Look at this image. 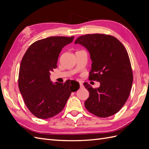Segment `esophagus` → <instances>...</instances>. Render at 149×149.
Segmentation results:
<instances>
[{"label": "esophagus", "instance_id": "1", "mask_svg": "<svg viewBox=\"0 0 149 149\" xmlns=\"http://www.w3.org/2000/svg\"><path fill=\"white\" fill-rule=\"evenodd\" d=\"M79 86L81 88H82L83 86V83L81 81H79Z\"/></svg>", "mask_w": 149, "mask_h": 149}]
</instances>
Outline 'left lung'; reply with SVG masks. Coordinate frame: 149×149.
I'll return each mask as SVG.
<instances>
[{
    "instance_id": "left-lung-1",
    "label": "left lung",
    "mask_w": 149,
    "mask_h": 149,
    "mask_svg": "<svg viewBox=\"0 0 149 149\" xmlns=\"http://www.w3.org/2000/svg\"><path fill=\"white\" fill-rule=\"evenodd\" d=\"M74 43L81 45L90 53L92 65L89 79L100 83L97 88L84 83L89 92L85 107L100 118L115 114L127 101L133 82L127 50L118 39L109 35H84Z\"/></svg>"
}]
</instances>
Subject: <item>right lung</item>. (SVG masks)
I'll list each match as a JSON object with an SVG mask.
<instances>
[{"label": "right lung", "instance_id": "add662e5", "mask_svg": "<svg viewBox=\"0 0 149 149\" xmlns=\"http://www.w3.org/2000/svg\"><path fill=\"white\" fill-rule=\"evenodd\" d=\"M74 37H51L38 40L29 47L20 63L19 88L26 106L35 117L48 119L63 109L72 92L79 88L74 80L53 83L50 71L57 68L62 48Z\"/></svg>", "mask_w": 149, "mask_h": 149}]
</instances>
